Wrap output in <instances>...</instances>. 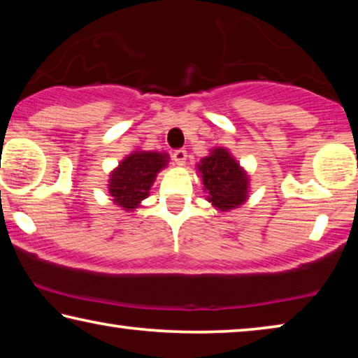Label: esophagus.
I'll list each match as a JSON object with an SVG mask.
<instances>
[{
	"instance_id": "esophagus-1",
	"label": "esophagus",
	"mask_w": 358,
	"mask_h": 358,
	"mask_svg": "<svg viewBox=\"0 0 358 358\" xmlns=\"http://www.w3.org/2000/svg\"><path fill=\"white\" fill-rule=\"evenodd\" d=\"M186 156H187V153H186V150H183V148L173 151V161L177 162L178 166H183L185 164Z\"/></svg>"
}]
</instances>
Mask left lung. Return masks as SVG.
Here are the masks:
<instances>
[{"mask_svg":"<svg viewBox=\"0 0 358 358\" xmlns=\"http://www.w3.org/2000/svg\"><path fill=\"white\" fill-rule=\"evenodd\" d=\"M197 171L203 181L207 201L220 211L238 208L246 202L250 192V177L240 167L229 150L217 147L211 150L197 164Z\"/></svg>","mask_w":358,"mask_h":358,"instance_id":"left-lung-1","label":"left lung"}]
</instances>
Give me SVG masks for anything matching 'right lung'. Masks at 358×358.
Segmentation results:
<instances>
[{
    "label": "right lung",
    "mask_w": 358,
    "mask_h": 358,
    "mask_svg": "<svg viewBox=\"0 0 358 358\" xmlns=\"http://www.w3.org/2000/svg\"><path fill=\"white\" fill-rule=\"evenodd\" d=\"M169 155L159 151H132L112 171L108 178V194L115 205L126 211L141 207L148 197L156 175L167 166Z\"/></svg>",
    "instance_id": "right-lung-1"
}]
</instances>
